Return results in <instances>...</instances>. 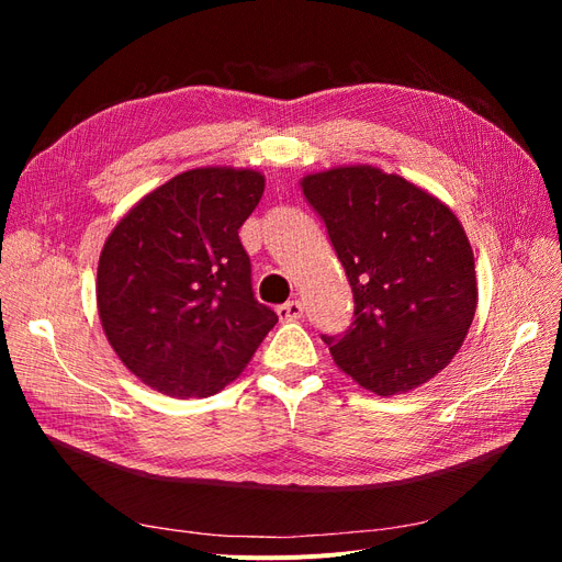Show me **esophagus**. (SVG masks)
Returning a JSON list of instances; mask_svg holds the SVG:
<instances>
[{
    "mask_svg": "<svg viewBox=\"0 0 562 562\" xmlns=\"http://www.w3.org/2000/svg\"><path fill=\"white\" fill-rule=\"evenodd\" d=\"M277 314H279L281 321H297L304 314V304L300 300H291V302H285V304H279Z\"/></svg>",
    "mask_w": 562,
    "mask_h": 562,
    "instance_id": "34e87169",
    "label": "esophagus"
}]
</instances>
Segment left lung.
I'll use <instances>...</instances> for the list:
<instances>
[{"mask_svg": "<svg viewBox=\"0 0 562 562\" xmlns=\"http://www.w3.org/2000/svg\"><path fill=\"white\" fill-rule=\"evenodd\" d=\"M353 293V323L328 337L337 368L378 396L429 382L462 347L479 304L462 223L422 187L375 166L300 180Z\"/></svg>", "mask_w": 562, "mask_h": 562, "instance_id": "obj_1", "label": "left lung"}]
</instances>
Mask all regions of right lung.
I'll return each mask as SVG.
<instances>
[{
  "label": "right lung",
  "mask_w": 562,
  "mask_h": 562,
  "mask_svg": "<svg viewBox=\"0 0 562 562\" xmlns=\"http://www.w3.org/2000/svg\"><path fill=\"white\" fill-rule=\"evenodd\" d=\"M265 176L184 171L119 220L98 260L95 300L108 342L143 384L206 398L236 380L279 316L252 295L239 227Z\"/></svg>",
  "instance_id": "add662e5"
}]
</instances>
